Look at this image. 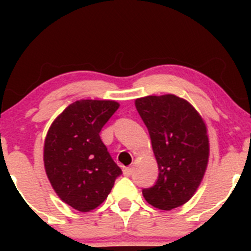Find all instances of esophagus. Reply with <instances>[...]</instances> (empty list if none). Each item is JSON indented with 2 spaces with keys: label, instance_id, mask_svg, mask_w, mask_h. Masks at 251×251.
I'll return each instance as SVG.
<instances>
[{
  "label": "esophagus",
  "instance_id": "1",
  "mask_svg": "<svg viewBox=\"0 0 251 251\" xmlns=\"http://www.w3.org/2000/svg\"><path fill=\"white\" fill-rule=\"evenodd\" d=\"M123 171H124V175H125V176L130 177L133 173V169L132 168H124Z\"/></svg>",
  "mask_w": 251,
  "mask_h": 251
}]
</instances>
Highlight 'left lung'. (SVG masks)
Returning <instances> with one entry per match:
<instances>
[{
	"instance_id": "left-lung-1",
	"label": "left lung",
	"mask_w": 251,
	"mask_h": 251,
	"mask_svg": "<svg viewBox=\"0 0 251 251\" xmlns=\"http://www.w3.org/2000/svg\"><path fill=\"white\" fill-rule=\"evenodd\" d=\"M135 105L148 128L159 169L155 184L142 189L144 199L161 210L181 206L192 198L206 170V126L198 111L177 96H147Z\"/></svg>"
}]
</instances>
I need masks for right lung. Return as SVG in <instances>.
Masks as SVG:
<instances>
[{
    "label": "right lung",
    "mask_w": 251,
    "mask_h": 251,
    "mask_svg": "<svg viewBox=\"0 0 251 251\" xmlns=\"http://www.w3.org/2000/svg\"><path fill=\"white\" fill-rule=\"evenodd\" d=\"M119 103L76 100L53 121L44 148L46 174L55 193L78 211L96 209L123 174L100 132Z\"/></svg>",
    "instance_id": "add662e5"
}]
</instances>
